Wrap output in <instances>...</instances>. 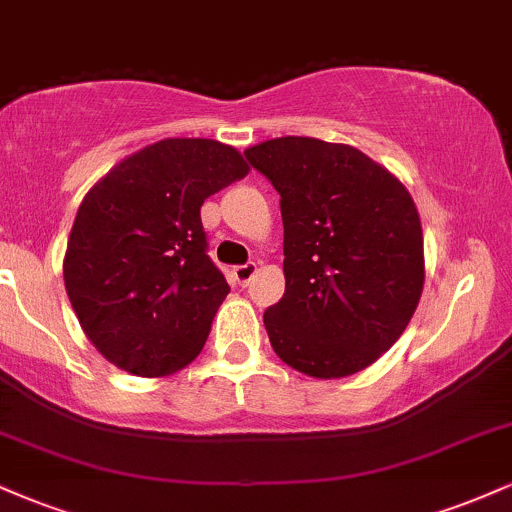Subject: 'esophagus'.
I'll return each mask as SVG.
<instances>
[{
	"label": "esophagus",
	"instance_id": "34e87169",
	"mask_svg": "<svg viewBox=\"0 0 512 512\" xmlns=\"http://www.w3.org/2000/svg\"><path fill=\"white\" fill-rule=\"evenodd\" d=\"M257 274V264L255 262H248V264H238V267H233V279L238 281L240 286H248L252 276Z\"/></svg>",
	"mask_w": 512,
	"mask_h": 512
}]
</instances>
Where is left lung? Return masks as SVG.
Segmentation results:
<instances>
[{
	"instance_id": "1",
	"label": "left lung",
	"mask_w": 512,
	"mask_h": 512,
	"mask_svg": "<svg viewBox=\"0 0 512 512\" xmlns=\"http://www.w3.org/2000/svg\"><path fill=\"white\" fill-rule=\"evenodd\" d=\"M281 195L286 291L264 327L310 378L368 368L407 330L424 291V233L407 187L373 158L313 137L245 151Z\"/></svg>"
}]
</instances>
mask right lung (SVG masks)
Wrapping results in <instances>:
<instances>
[{"label": "right lung", "instance_id": "right-lung-1", "mask_svg": "<svg viewBox=\"0 0 512 512\" xmlns=\"http://www.w3.org/2000/svg\"><path fill=\"white\" fill-rule=\"evenodd\" d=\"M248 170L214 139H161L88 190L64 286L81 330L113 366L161 378L202 351L231 289L209 260L199 209Z\"/></svg>", "mask_w": 512, "mask_h": 512}]
</instances>
